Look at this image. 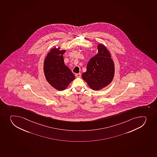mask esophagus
Returning <instances> with one entry per match:
<instances>
[{"instance_id":"obj_1","label":"esophagus","mask_w":157,"mask_h":157,"mask_svg":"<svg viewBox=\"0 0 157 157\" xmlns=\"http://www.w3.org/2000/svg\"><path fill=\"white\" fill-rule=\"evenodd\" d=\"M81 74L80 73H79V74H75V76L77 77L80 78L81 77Z\"/></svg>"}]
</instances>
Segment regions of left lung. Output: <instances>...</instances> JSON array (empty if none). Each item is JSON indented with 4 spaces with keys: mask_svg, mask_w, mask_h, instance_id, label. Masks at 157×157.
I'll use <instances>...</instances> for the list:
<instances>
[{
    "mask_svg": "<svg viewBox=\"0 0 157 157\" xmlns=\"http://www.w3.org/2000/svg\"><path fill=\"white\" fill-rule=\"evenodd\" d=\"M98 53L90 60L86 71L82 78L93 90H98L109 86L115 75V64L111 54L103 44H98Z\"/></svg>",
    "mask_w": 157,
    "mask_h": 157,
    "instance_id": "1",
    "label": "left lung"
}]
</instances>
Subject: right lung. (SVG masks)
Returning a JSON list of instances; mask_svg holds the SVG:
<instances>
[{
    "label": "right lung",
    "mask_w": 157,
    "mask_h": 157,
    "mask_svg": "<svg viewBox=\"0 0 157 157\" xmlns=\"http://www.w3.org/2000/svg\"><path fill=\"white\" fill-rule=\"evenodd\" d=\"M65 50L60 47L52 48L44 63V74L48 82L58 90H63L75 78L70 68L64 64L63 54Z\"/></svg>",
    "instance_id": "right-lung-1"
}]
</instances>
